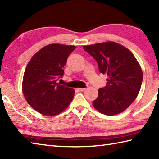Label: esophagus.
I'll return each mask as SVG.
<instances>
[{
    "label": "esophagus",
    "instance_id": "obj_1",
    "mask_svg": "<svg viewBox=\"0 0 159 159\" xmlns=\"http://www.w3.org/2000/svg\"><path fill=\"white\" fill-rule=\"evenodd\" d=\"M85 89L86 88H78V90L80 91V92H83V91H84Z\"/></svg>",
    "mask_w": 159,
    "mask_h": 159
}]
</instances>
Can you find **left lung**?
<instances>
[{"label": "left lung", "instance_id": "obj_1", "mask_svg": "<svg viewBox=\"0 0 159 159\" xmlns=\"http://www.w3.org/2000/svg\"><path fill=\"white\" fill-rule=\"evenodd\" d=\"M83 49L96 60L99 72L109 77L105 87L98 90L94 107L107 116L120 114L133 103L140 90L142 71L136 58L114 42L85 45Z\"/></svg>", "mask_w": 159, "mask_h": 159}]
</instances>
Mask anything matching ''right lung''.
<instances>
[{"mask_svg":"<svg viewBox=\"0 0 159 159\" xmlns=\"http://www.w3.org/2000/svg\"><path fill=\"white\" fill-rule=\"evenodd\" d=\"M73 45L50 44L35 54L26 67L22 90L32 108L46 116L60 114L69 105L74 96L73 88L57 83L64 74Z\"/></svg>","mask_w":159,"mask_h":159,"instance_id":"add662e5","label":"right lung"}]
</instances>
